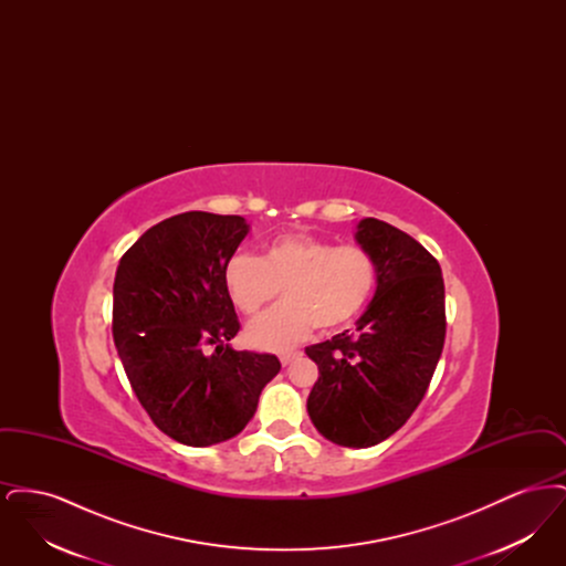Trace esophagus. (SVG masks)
Returning <instances> with one entry per match:
<instances>
[{"instance_id":"1","label":"esophagus","mask_w":566,"mask_h":566,"mask_svg":"<svg viewBox=\"0 0 566 566\" xmlns=\"http://www.w3.org/2000/svg\"><path fill=\"white\" fill-rule=\"evenodd\" d=\"M301 356V352H284V354H280V363L286 367V365H291L293 360H296Z\"/></svg>"}]
</instances>
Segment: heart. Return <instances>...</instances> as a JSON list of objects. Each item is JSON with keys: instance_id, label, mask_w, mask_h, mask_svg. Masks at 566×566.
<instances>
[{"instance_id": "heart-1", "label": "heart", "mask_w": 566, "mask_h": 566, "mask_svg": "<svg viewBox=\"0 0 566 566\" xmlns=\"http://www.w3.org/2000/svg\"><path fill=\"white\" fill-rule=\"evenodd\" d=\"M222 284L245 316L256 314L282 289L284 303L245 328L254 348L282 352L301 344L314 326L337 331L350 324L376 293L377 263L360 245L291 233L265 243L259 259L235 252L222 270Z\"/></svg>"}]
</instances>
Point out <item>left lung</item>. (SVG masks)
Wrapping results in <instances>:
<instances>
[{
	"label": "left lung",
	"mask_w": 566,
	"mask_h": 566,
	"mask_svg": "<svg viewBox=\"0 0 566 566\" xmlns=\"http://www.w3.org/2000/svg\"><path fill=\"white\" fill-rule=\"evenodd\" d=\"M354 240L374 254L376 295L356 331L305 348L321 377L307 413L324 439L371 448L420 405L446 342V289L431 252L401 229L363 218Z\"/></svg>",
	"instance_id": "left-lung-1"
}]
</instances>
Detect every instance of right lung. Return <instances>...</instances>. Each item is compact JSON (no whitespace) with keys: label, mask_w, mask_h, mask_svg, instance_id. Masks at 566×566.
Here are the masks:
<instances>
[{"label":"right lung","mask_w":566,"mask_h":566,"mask_svg":"<svg viewBox=\"0 0 566 566\" xmlns=\"http://www.w3.org/2000/svg\"><path fill=\"white\" fill-rule=\"evenodd\" d=\"M248 231L242 216H171L123 254L114 277L112 335L135 397L192 448L240 434L280 371L273 354L229 346L240 321L222 270Z\"/></svg>","instance_id":"1"}]
</instances>
